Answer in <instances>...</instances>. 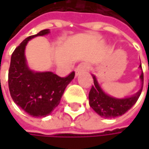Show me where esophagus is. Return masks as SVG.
Segmentation results:
<instances>
[{"label": "esophagus", "mask_w": 149, "mask_h": 149, "mask_svg": "<svg viewBox=\"0 0 149 149\" xmlns=\"http://www.w3.org/2000/svg\"><path fill=\"white\" fill-rule=\"evenodd\" d=\"M88 66H89V65H88V64H86V63H81V64H79V65L77 66L76 70H75L76 77H77L81 72H85V71L88 69Z\"/></svg>", "instance_id": "1"}]
</instances>
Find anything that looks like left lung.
Here are the masks:
<instances>
[{"instance_id":"8db88e82","label":"left lung","mask_w":149,"mask_h":149,"mask_svg":"<svg viewBox=\"0 0 149 149\" xmlns=\"http://www.w3.org/2000/svg\"><path fill=\"white\" fill-rule=\"evenodd\" d=\"M141 70L140 79L141 86L140 90L130 97H125L123 98L115 97L108 95L101 87L97 77L91 74L94 81V85L91 87L89 93V104L100 116L104 118H115L126 113L138 100L143 85V72L141 65H139Z\"/></svg>"}]
</instances>
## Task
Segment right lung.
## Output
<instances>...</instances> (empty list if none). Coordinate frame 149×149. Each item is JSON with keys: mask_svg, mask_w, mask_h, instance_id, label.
Segmentation results:
<instances>
[{"mask_svg": "<svg viewBox=\"0 0 149 149\" xmlns=\"http://www.w3.org/2000/svg\"><path fill=\"white\" fill-rule=\"evenodd\" d=\"M50 33L40 31L25 39L11 56L8 72V87L15 104L33 117H45L58 105L66 86L74 78V72L60 77L52 72H35L28 66L25 50L28 41Z\"/></svg>", "mask_w": 149, "mask_h": 149, "instance_id": "add662e5", "label": "right lung"}]
</instances>
